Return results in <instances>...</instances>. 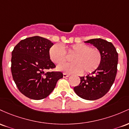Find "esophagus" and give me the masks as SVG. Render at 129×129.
<instances>
[{
	"label": "esophagus",
	"mask_w": 129,
	"mask_h": 129,
	"mask_svg": "<svg viewBox=\"0 0 129 129\" xmlns=\"http://www.w3.org/2000/svg\"><path fill=\"white\" fill-rule=\"evenodd\" d=\"M70 76L69 74H68L66 73H63V77L64 78H66V77H68Z\"/></svg>",
	"instance_id": "obj_1"
}]
</instances>
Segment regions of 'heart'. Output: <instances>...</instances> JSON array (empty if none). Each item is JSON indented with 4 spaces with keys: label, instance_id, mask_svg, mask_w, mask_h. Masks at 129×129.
Instances as JSON below:
<instances>
[{
    "label": "heart",
    "instance_id": "obj_1",
    "mask_svg": "<svg viewBox=\"0 0 129 129\" xmlns=\"http://www.w3.org/2000/svg\"><path fill=\"white\" fill-rule=\"evenodd\" d=\"M66 52L69 54L74 53L71 57L73 62L59 65L58 69L67 73H91L99 68L102 61V54L99 49L92 48L82 43L73 44ZM49 54L50 60L57 64L64 63L67 58L66 50L60 44L52 46L49 49Z\"/></svg>",
    "mask_w": 129,
    "mask_h": 129
}]
</instances>
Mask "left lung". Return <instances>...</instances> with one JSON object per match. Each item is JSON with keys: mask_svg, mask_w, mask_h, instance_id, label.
I'll use <instances>...</instances> for the list:
<instances>
[{"mask_svg": "<svg viewBox=\"0 0 129 129\" xmlns=\"http://www.w3.org/2000/svg\"><path fill=\"white\" fill-rule=\"evenodd\" d=\"M84 43L99 49L102 61L95 71L86 77H80V83L74 88V90L82 99L94 101L106 94L113 84L116 76L118 53L112 43L103 39H92Z\"/></svg>", "mask_w": 129, "mask_h": 129, "instance_id": "left-lung-1", "label": "left lung"}]
</instances>
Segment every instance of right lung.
<instances>
[{"label": "right lung", "instance_id": "right-lung-1", "mask_svg": "<svg viewBox=\"0 0 129 129\" xmlns=\"http://www.w3.org/2000/svg\"><path fill=\"white\" fill-rule=\"evenodd\" d=\"M53 45L50 40L35 36L21 40L11 53V73L22 94L31 99L40 100L52 92L61 72H49L55 67L49 51Z\"/></svg>", "mask_w": 129, "mask_h": 129}]
</instances>
